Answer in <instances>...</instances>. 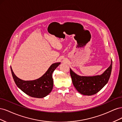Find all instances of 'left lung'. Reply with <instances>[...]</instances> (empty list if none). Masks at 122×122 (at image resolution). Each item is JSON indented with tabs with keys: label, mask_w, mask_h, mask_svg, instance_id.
<instances>
[{
	"label": "left lung",
	"mask_w": 122,
	"mask_h": 122,
	"mask_svg": "<svg viewBox=\"0 0 122 122\" xmlns=\"http://www.w3.org/2000/svg\"><path fill=\"white\" fill-rule=\"evenodd\" d=\"M112 61L103 74L94 76H81L70 69L72 82L79 93L83 95L91 96L97 93L107 83L111 75Z\"/></svg>",
	"instance_id": "left-lung-1"
}]
</instances>
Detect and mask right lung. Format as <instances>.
<instances>
[{
	"label": "right lung",
	"mask_w": 122,
	"mask_h": 122,
	"mask_svg": "<svg viewBox=\"0 0 122 122\" xmlns=\"http://www.w3.org/2000/svg\"><path fill=\"white\" fill-rule=\"evenodd\" d=\"M61 62H56L51 65L46 72L40 78L34 80H23L15 74L12 68L11 72L17 86L29 96L42 98L51 93L53 86L52 73Z\"/></svg>",
	"instance_id": "obj_1"
}]
</instances>
